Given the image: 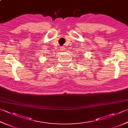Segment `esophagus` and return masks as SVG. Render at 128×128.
Returning <instances> with one entry per match:
<instances>
[{
	"mask_svg": "<svg viewBox=\"0 0 128 128\" xmlns=\"http://www.w3.org/2000/svg\"><path fill=\"white\" fill-rule=\"evenodd\" d=\"M61 50H62V51H64L65 49H64V47H61Z\"/></svg>",
	"mask_w": 128,
	"mask_h": 128,
	"instance_id": "1",
	"label": "esophagus"
}]
</instances>
